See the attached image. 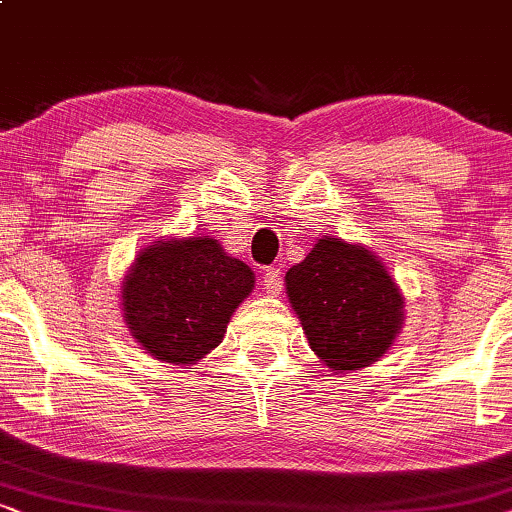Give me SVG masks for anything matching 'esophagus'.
Returning a JSON list of instances; mask_svg holds the SVG:
<instances>
[{"instance_id": "34e87169", "label": "esophagus", "mask_w": 512, "mask_h": 512, "mask_svg": "<svg viewBox=\"0 0 512 512\" xmlns=\"http://www.w3.org/2000/svg\"><path fill=\"white\" fill-rule=\"evenodd\" d=\"M262 285L266 294H280V290H283V276H280V269H266L262 273Z\"/></svg>"}]
</instances>
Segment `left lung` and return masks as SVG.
I'll return each mask as SVG.
<instances>
[{"instance_id":"obj_1","label":"left lung","mask_w":512,"mask_h":512,"mask_svg":"<svg viewBox=\"0 0 512 512\" xmlns=\"http://www.w3.org/2000/svg\"><path fill=\"white\" fill-rule=\"evenodd\" d=\"M285 285L308 343L329 369L369 366L399 334V287L362 246L325 236L287 271Z\"/></svg>"}]
</instances>
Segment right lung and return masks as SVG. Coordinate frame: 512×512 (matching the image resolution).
<instances>
[{"instance_id":"add662e5","label":"right lung","mask_w":512,"mask_h":512,"mask_svg":"<svg viewBox=\"0 0 512 512\" xmlns=\"http://www.w3.org/2000/svg\"><path fill=\"white\" fill-rule=\"evenodd\" d=\"M253 285L250 266L227 257L215 239L157 241L127 273L122 311L132 336L153 357L192 364L222 343Z\"/></svg>"}]
</instances>
